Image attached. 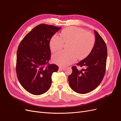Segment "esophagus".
Wrapping results in <instances>:
<instances>
[{
	"mask_svg": "<svg viewBox=\"0 0 121 121\" xmlns=\"http://www.w3.org/2000/svg\"><path fill=\"white\" fill-rule=\"evenodd\" d=\"M64 69H65V68H64V67H60L59 68V70H60V71H64Z\"/></svg>",
	"mask_w": 121,
	"mask_h": 121,
	"instance_id": "obj_1",
	"label": "esophagus"
}]
</instances>
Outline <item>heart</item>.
Masks as SVG:
<instances>
[{
    "mask_svg": "<svg viewBox=\"0 0 121 121\" xmlns=\"http://www.w3.org/2000/svg\"><path fill=\"white\" fill-rule=\"evenodd\" d=\"M60 35V37L57 35L52 36L50 40L49 47L51 51L55 52L63 48L64 43L69 44L68 51H61L52 56L54 63L61 66L70 65L77 58L79 60L85 58L92 52L95 44L94 35L80 28H65L61 31Z\"/></svg>",
    "mask_w": 121,
    "mask_h": 121,
    "instance_id": "heart-1",
    "label": "heart"
}]
</instances>
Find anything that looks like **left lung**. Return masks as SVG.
Masks as SVG:
<instances>
[{"label":"left lung","mask_w":121,"mask_h":121,"mask_svg":"<svg viewBox=\"0 0 121 121\" xmlns=\"http://www.w3.org/2000/svg\"><path fill=\"white\" fill-rule=\"evenodd\" d=\"M95 44L90 54L77 65L84 67L79 71L72 67V73L69 76L71 89L80 94H86L93 90L99 85L105 73L107 59V47L100 35L95 30Z\"/></svg>","instance_id":"8db88e82"}]
</instances>
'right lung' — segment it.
<instances>
[{
    "instance_id": "right-lung-1",
    "label": "right lung",
    "mask_w": 121,
    "mask_h": 121,
    "mask_svg": "<svg viewBox=\"0 0 121 121\" xmlns=\"http://www.w3.org/2000/svg\"><path fill=\"white\" fill-rule=\"evenodd\" d=\"M60 27L40 24L33 28L22 39L17 53L16 73L24 88L39 95L46 92L52 85V73L57 65L50 64V39Z\"/></svg>"
}]
</instances>
